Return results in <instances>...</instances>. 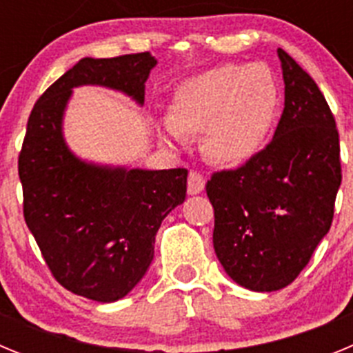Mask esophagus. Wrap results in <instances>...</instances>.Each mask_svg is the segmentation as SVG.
<instances>
[{
	"label": "esophagus",
	"mask_w": 353,
	"mask_h": 353,
	"mask_svg": "<svg viewBox=\"0 0 353 353\" xmlns=\"http://www.w3.org/2000/svg\"><path fill=\"white\" fill-rule=\"evenodd\" d=\"M205 189V176L203 174H199L198 171H191L189 173V179H187V192L191 196L199 194V192H203Z\"/></svg>",
	"instance_id": "34e87169"
}]
</instances>
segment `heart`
<instances>
[{"mask_svg": "<svg viewBox=\"0 0 353 353\" xmlns=\"http://www.w3.org/2000/svg\"><path fill=\"white\" fill-rule=\"evenodd\" d=\"M277 109L279 86L265 65H217L176 88L162 138L180 146L192 134L203 132L207 157L239 166L265 148Z\"/></svg>", "mask_w": 353, "mask_h": 353, "instance_id": "b5f03b06", "label": "heart"}]
</instances>
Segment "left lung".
<instances>
[{
  "label": "left lung",
  "mask_w": 353,
  "mask_h": 353,
  "mask_svg": "<svg viewBox=\"0 0 353 353\" xmlns=\"http://www.w3.org/2000/svg\"><path fill=\"white\" fill-rule=\"evenodd\" d=\"M277 56L285 109L272 141L207 183L217 260L252 292H276L301 274L329 233L341 185L339 134L325 97L292 56Z\"/></svg>",
  "instance_id": "obj_1"
}]
</instances>
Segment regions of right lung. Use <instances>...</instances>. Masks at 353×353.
<instances>
[{
  "label": "right lung",
  "instance_id": "right-lung-1",
  "mask_svg": "<svg viewBox=\"0 0 353 353\" xmlns=\"http://www.w3.org/2000/svg\"><path fill=\"white\" fill-rule=\"evenodd\" d=\"M150 52L83 58L40 97L19 155L24 219L56 281L97 302L120 301L154 260L157 230L183 203L187 170H141L77 157L63 134L74 88L102 86L145 104Z\"/></svg>",
  "mask_w": 353,
  "mask_h": 353
}]
</instances>
